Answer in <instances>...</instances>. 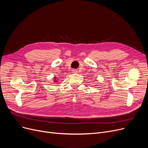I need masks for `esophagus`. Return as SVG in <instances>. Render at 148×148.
<instances>
[{
    "mask_svg": "<svg viewBox=\"0 0 148 148\" xmlns=\"http://www.w3.org/2000/svg\"><path fill=\"white\" fill-rule=\"evenodd\" d=\"M72 72H73V73H78V70H72Z\"/></svg>",
    "mask_w": 148,
    "mask_h": 148,
    "instance_id": "1",
    "label": "esophagus"
}]
</instances>
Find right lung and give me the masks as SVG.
I'll return each instance as SVG.
<instances>
[{"mask_svg":"<svg viewBox=\"0 0 148 148\" xmlns=\"http://www.w3.org/2000/svg\"><path fill=\"white\" fill-rule=\"evenodd\" d=\"M53 81L55 82H58L57 80V78H56V77H54V78H53Z\"/></svg>","mask_w":148,"mask_h":148,"instance_id":"add662e5","label":"right lung"}]
</instances>
